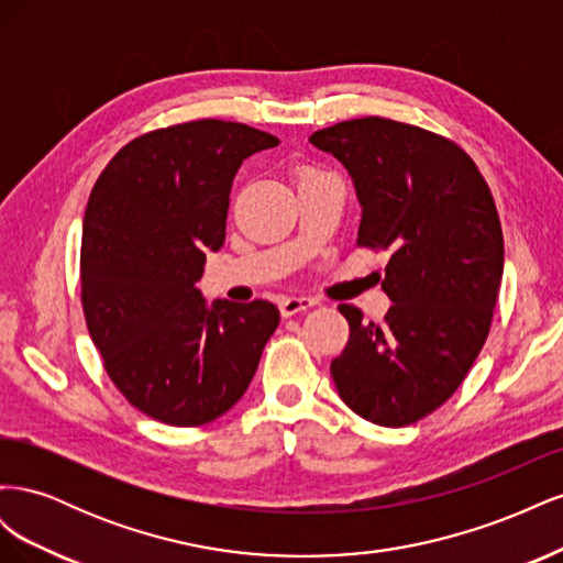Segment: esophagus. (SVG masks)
<instances>
[{
  "label": "esophagus",
  "mask_w": 563,
  "mask_h": 563,
  "mask_svg": "<svg viewBox=\"0 0 563 563\" xmlns=\"http://www.w3.org/2000/svg\"><path fill=\"white\" fill-rule=\"evenodd\" d=\"M310 308H314V300L312 298H305V296H300V298H282L279 300V310H282V317H294V314H298V312H305V310H310Z\"/></svg>",
  "instance_id": "34e87169"
}]
</instances>
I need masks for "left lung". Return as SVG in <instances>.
Segmentation results:
<instances>
[{"label":"left lung","mask_w":563,"mask_h":563,"mask_svg":"<svg viewBox=\"0 0 563 563\" xmlns=\"http://www.w3.org/2000/svg\"><path fill=\"white\" fill-rule=\"evenodd\" d=\"M310 143L352 176L356 244L389 251L395 302L383 323L340 305L350 340L331 376L356 416L404 428L453 395L486 343L505 263L496 201L465 150L395 119H350Z\"/></svg>","instance_id":"obj_1"}]
</instances>
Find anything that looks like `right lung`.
I'll return each instance as SVG.
<instances>
[{"label":"right lung","mask_w":563,"mask_h":563,"mask_svg":"<svg viewBox=\"0 0 563 563\" xmlns=\"http://www.w3.org/2000/svg\"><path fill=\"white\" fill-rule=\"evenodd\" d=\"M265 131L199 119L124 145L96 180L81 234V305L117 389L176 428L244 397L279 323L267 300L207 305L195 286L225 244L232 180L277 147Z\"/></svg>","instance_id":"right-lung-1"}]
</instances>
